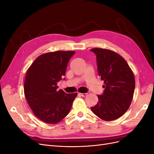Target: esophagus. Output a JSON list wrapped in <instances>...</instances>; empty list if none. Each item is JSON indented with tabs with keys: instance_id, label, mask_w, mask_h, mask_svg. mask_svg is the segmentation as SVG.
Segmentation results:
<instances>
[{
	"instance_id": "esophagus-1",
	"label": "esophagus",
	"mask_w": 154,
	"mask_h": 154,
	"mask_svg": "<svg viewBox=\"0 0 154 154\" xmlns=\"http://www.w3.org/2000/svg\"><path fill=\"white\" fill-rule=\"evenodd\" d=\"M79 94H80L82 96H83V97H85L87 95V93H79Z\"/></svg>"
}]
</instances>
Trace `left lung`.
<instances>
[{"mask_svg": "<svg viewBox=\"0 0 154 154\" xmlns=\"http://www.w3.org/2000/svg\"><path fill=\"white\" fill-rule=\"evenodd\" d=\"M96 56L97 71L104 81V92L91 110L100 119L110 122L123 116L131 104L135 89L134 73L125 60L112 51L91 49Z\"/></svg>", "mask_w": 154, "mask_h": 154, "instance_id": "8db88e82", "label": "left lung"}]
</instances>
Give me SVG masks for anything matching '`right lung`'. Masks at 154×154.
I'll use <instances>...</instances> for the list:
<instances>
[{"mask_svg": "<svg viewBox=\"0 0 154 154\" xmlns=\"http://www.w3.org/2000/svg\"><path fill=\"white\" fill-rule=\"evenodd\" d=\"M74 51H55L42 54L27 70L24 94L37 118L49 124L57 123L67 116L77 93L58 90L57 83L66 75ZM66 78H63L65 80Z\"/></svg>", "mask_w": 154, "mask_h": 154, "instance_id": "obj_1", "label": "right lung"}]
</instances>
